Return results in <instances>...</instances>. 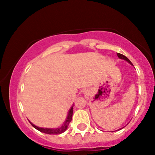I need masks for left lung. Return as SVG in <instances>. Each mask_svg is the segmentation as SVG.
<instances>
[{
  "label": "left lung",
  "mask_w": 155,
  "mask_h": 155,
  "mask_svg": "<svg viewBox=\"0 0 155 155\" xmlns=\"http://www.w3.org/2000/svg\"><path fill=\"white\" fill-rule=\"evenodd\" d=\"M117 56H118V57H119V58H120V59H123V60L127 61L128 62L129 64H130L131 65H132V62H131L129 60L128 58L126 57V56H124V55H122V54H119V53H117ZM123 128H124V127H123ZM121 129H122V128H121ZM121 129H119V130H120Z\"/></svg>",
  "instance_id": "obj_1"
}]
</instances>
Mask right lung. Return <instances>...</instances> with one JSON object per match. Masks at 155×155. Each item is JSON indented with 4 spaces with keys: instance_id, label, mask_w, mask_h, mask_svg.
I'll list each match as a JSON object with an SVG mask.
<instances>
[{
    "instance_id": "1",
    "label": "right lung",
    "mask_w": 155,
    "mask_h": 155,
    "mask_svg": "<svg viewBox=\"0 0 155 155\" xmlns=\"http://www.w3.org/2000/svg\"><path fill=\"white\" fill-rule=\"evenodd\" d=\"M73 107L74 105L71 107V109H69L68 113V116L66 117L65 121L64 122V124L61 125V127H58V128H43V127H37L36 125H34L33 123H31L30 121L29 122L31 123V124L34 127L35 129H36L37 130L40 131L41 132L45 133V134H61L65 132L67 130L68 124L71 122L72 119V115H73Z\"/></svg>"
}]
</instances>
